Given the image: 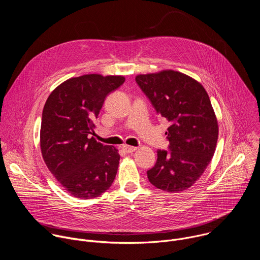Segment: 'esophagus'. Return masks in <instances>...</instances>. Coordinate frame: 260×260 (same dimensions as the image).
I'll use <instances>...</instances> for the list:
<instances>
[{
  "label": "esophagus",
  "mask_w": 260,
  "mask_h": 260,
  "mask_svg": "<svg viewBox=\"0 0 260 260\" xmlns=\"http://www.w3.org/2000/svg\"><path fill=\"white\" fill-rule=\"evenodd\" d=\"M122 150L126 153H133L137 150V147H134V146H128V145H124L122 147Z\"/></svg>",
  "instance_id": "esophagus-1"
}]
</instances>
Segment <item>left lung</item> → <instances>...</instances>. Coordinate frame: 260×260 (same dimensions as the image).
Masks as SVG:
<instances>
[{"mask_svg": "<svg viewBox=\"0 0 260 260\" xmlns=\"http://www.w3.org/2000/svg\"><path fill=\"white\" fill-rule=\"evenodd\" d=\"M136 81L171 122L166 132L170 151L157 150L147 177L164 191L186 190L204 174L216 149L219 128L210 98L199 81L174 70L140 74Z\"/></svg>", "mask_w": 260, "mask_h": 260, "instance_id": "1", "label": "left lung"}]
</instances>
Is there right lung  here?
<instances>
[{
    "instance_id": "add662e5",
    "label": "right lung",
    "mask_w": 260,
    "mask_h": 260,
    "mask_svg": "<svg viewBox=\"0 0 260 260\" xmlns=\"http://www.w3.org/2000/svg\"><path fill=\"white\" fill-rule=\"evenodd\" d=\"M123 76L73 77L49 94L42 113L41 153L48 170L71 196L94 199L112 185L120 155L89 135L104 101L123 84Z\"/></svg>"
}]
</instances>
